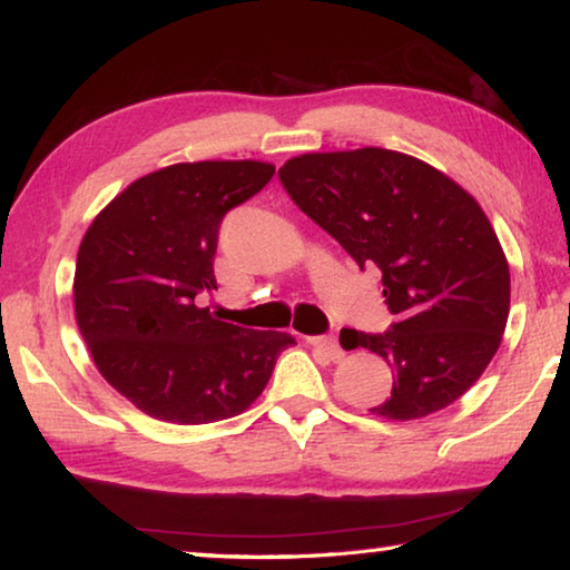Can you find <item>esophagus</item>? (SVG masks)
<instances>
[{
	"instance_id": "34e87169",
	"label": "esophagus",
	"mask_w": 570,
	"mask_h": 570,
	"mask_svg": "<svg viewBox=\"0 0 570 570\" xmlns=\"http://www.w3.org/2000/svg\"><path fill=\"white\" fill-rule=\"evenodd\" d=\"M306 344L324 351V354H326L331 361H341V358H344V348L338 346L336 336H308Z\"/></svg>"
}]
</instances>
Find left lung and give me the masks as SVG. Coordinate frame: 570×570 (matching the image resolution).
<instances>
[{
    "label": "left lung",
    "instance_id": "1",
    "mask_svg": "<svg viewBox=\"0 0 570 570\" xmlns=\"http://www.w3.org/2000/svg\"><path fill=\"white\" fill-rule=\"evenodd\" d=\"M278 179L361 268L381 272L396 324L341 331V346L393 368L371 413L411 421L461 399L499 351L511 306L509 262L479 202L431 164L379 147L302 154Z\"/></svg>",
    "mask_w": 570,
    "mask_h": 570
}]
</instances>
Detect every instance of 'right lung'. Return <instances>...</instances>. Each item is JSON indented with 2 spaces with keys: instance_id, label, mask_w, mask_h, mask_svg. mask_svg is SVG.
I'll return each instance as SVG.
<instances>
[{
  "instance_id": "1",
  "label": "right lung",
  "mask_w": 570,
  "mask_h": 570,
  "mask_svg": "<svg viewBox=\"0 0 570 570\" xmlns=\"http://www.w3.org/2000/svg\"><path fill=\"white\" fill-rule=\"evenodd\" d=\"M266 161L171 164L131 181L81 239L75 312L91 358L151 419L199 426L262 396L296 341L219 321L206 294L226 212L274 177Z\"/></svg>"
}]
</instances>
